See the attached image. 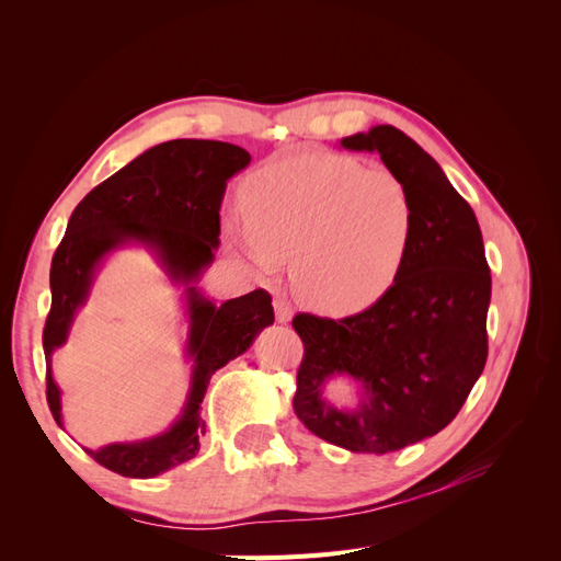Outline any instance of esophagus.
I'll return each instance as SVG.
<instances>
[{"mask_svg":"<svg viewBox=\"0 0 561 561\" xmlns=\"http://www.w3.org/2000/svg\"><path fill=\"white\" fill-rule=\"evenodd\" d=\"M274 311H276V320H278V322H290L293 316H295L290 304H287V301L280 299V297L274 299Z\"/></svg>","mask_w":561,"mask_h":561,"instance_id":"1","label":"esophagus"}]
</instances>
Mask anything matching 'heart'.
I'll return each mask as SVG.
<instances>
[{"label":"heart","mask_w":561,"mask_h":561,"mask_svg":"<svg viewBox=\"0 0 561 561\" xmlns=\"http://www.w3.org/2000/svg\"><path fill=\"white\" fill-rule=\"evenodd\" d=\"M243 213L229 215L231 243L264 276L290 260L304 307L355 316L393 287L410 254L416 210L402 178L342 154L271 161L243 184Z\"/></svg>","instance_id":"obj_1"}]
</instances>
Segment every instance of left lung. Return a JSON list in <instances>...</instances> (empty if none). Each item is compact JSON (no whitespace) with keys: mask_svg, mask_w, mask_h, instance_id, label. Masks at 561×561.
<instances>
[{"mask_svg":"<svg viewBox=\"0 0 561 561\" xmlns=\"http://www.w3.org/2000/svg\"><path fill=\"white\" fill-rule=\"evenodd\" d=\"M377 151L414 198L410 254L393 287L344 320L299 313L304 342L295 414L313 435L355 454H388L443 431L486 363L491 276L472 208L439 163L396 126H371L342 142ZM354 386L336 405L327 386Z\"/></svg>","mask_w":561,"mask_h":561,"instance_id":"1","label":"left lung"}]
</instances>
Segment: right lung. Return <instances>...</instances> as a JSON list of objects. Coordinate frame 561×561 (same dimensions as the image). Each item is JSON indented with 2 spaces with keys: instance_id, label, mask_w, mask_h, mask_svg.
I'll list each match as a JSON object with an SVG mask.
<instances>
[{
  "instance_id": "add662e5",
  "label": "right lung",
  "mask_w": 561,
  "mask_h": 561,
  "mask_svg": "<svg viewBox=\"0 0 561 561\" xmlns=\"http://www.w3.org/2000/svg\"><path fill=\"white\" fill-rule=\"evenodd\" d=\"M248 163L243 147L219 140H171L149 147L83 196L50 262V313L44 328L46 398L62 431V390L50 358L70 339L98 271L114 252L142 248L180 290L186 320L184 360L192 365L180 414L151 437L83 447L100 466L124 478H157L198 454V437L206 435L201 402L210 377L243 355L264 328L274 325L268 293L254 290L215 304L198 287L219 248V208L227 182Z\"/></svg>"
}]
</instances>
